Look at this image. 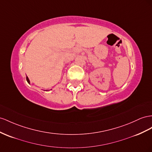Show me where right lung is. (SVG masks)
<instances>
[{
  "label": "right lung",
  "mask_w": 152,
  "mask_h": 152,
  "mask_svg": "<svg viewBox=\"0 0 152 152\" xmlns=\"http://www.w3.org/2000/svg\"><path fill=\"white\" fill-rule=\"evenodd\" d=\"M26 79H27V81L28 82V84H30V81H29V79H28V78L27 77H26Z\"/></svg>",
  "instance_id": "1"
}]
</instances>
